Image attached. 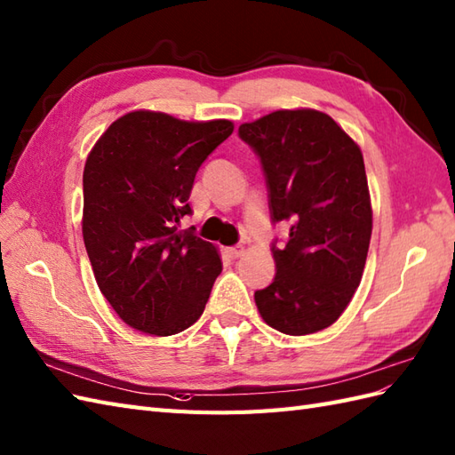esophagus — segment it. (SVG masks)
Here are the masks:
<instances>
[{
    "mask_svg": "<svg viewBox=\"0 0 455 455\" xmlns=\"http://www.w3.org/2000/svg\"><path fill=\"white\" fill-rule=\"evenodd\" d=\"M227 253H228L232 259H236V258L242 256V253H244V248H242V246H232V248H227Z\"/></svg>",
    "mask_w": 455,
    "mask_h": 455,
    "instance_id": "obj_1",
    "label": "esophagus"
}]
</instances>
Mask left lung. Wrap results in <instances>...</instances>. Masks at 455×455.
<instances>
[{"mask_svg": "<svg viewBox=\"0 0 455 455\" xmlns=\"http://www.w3.org/2000/svg\"><path fill=\"white\" fill-rule=\"evenodd\" d=\"M266 174L273 223H289L287 244L273 242L275 279L253 299L263 322L287 335L330 327L363 279L372 207L363 153L330 116L277 110L238 128Z\"/></svg>", "mask_w": 455, "mask_h": 455, "instance_id": "left-lung-1", "label": "left lung"}]
</instances>
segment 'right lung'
I'll return each mask as SVG.
<instances>
[{
    "mask_svg": "<svg viewBox=\"0 0 455 455\" xmlns=\"http://www.w3.org/2000/svg\"><path fill=\"white\" fill-rule=\"evenodd\" d=\"M235 130L228 120L184 122L135 110L100 135L83 172V240L94 279L133 330L158 337L199 320L223 271L194 230L188 199L205 158Z\"/></svg>",
    "mask_w": 455,
    "mask_h": 455,
    "instance_id": "1",
    "label": "right lung"
}]
</instances>
